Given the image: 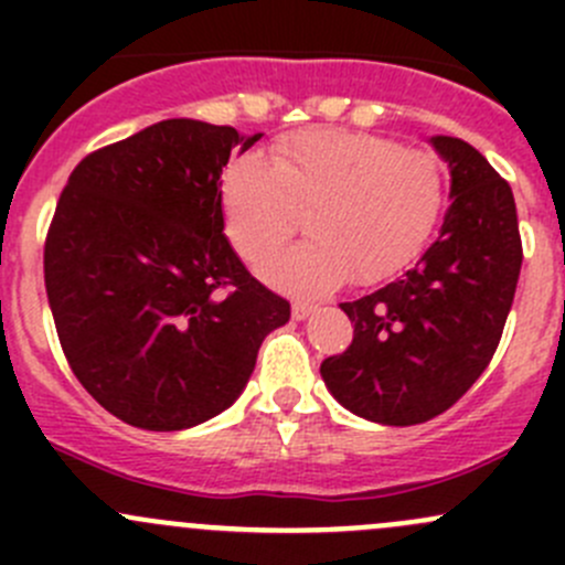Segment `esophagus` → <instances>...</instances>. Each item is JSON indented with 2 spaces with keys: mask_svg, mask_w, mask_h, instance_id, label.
<instances>
[{
  "mask_svg": "<svg viewBox=\"0 0 565 565\" xmlns=\"http://www.w3.org/2000/svg\"><path fill=\"white\" fill-rule=\"evenodd\" d=\"M315 311V303H309V300H295L292 303V317L295 319H306Z\"/></svg>",
  "mask_w": 565,
  "mask_h": 565,
  "instance_id": "esophagus-1",
  "label": "esophagus"
}]
</instances>
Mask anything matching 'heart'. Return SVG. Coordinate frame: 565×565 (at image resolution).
I'll list each match as a JSON object with an SVG mask.
<instances>
[{"instance_id":"heart-1","label":"heart","mask_w":565,"mask_h":565,"mask_svg":"<svg viewBox=\"0 0 565 565\" xmlns=\"http://www.w3.org/2000/svg\"><path fill=\"white\" fill-rule=\"evenodd\" d=\"M446 169L435 152L344 128H311L276 141L270 161L237 156L221 177L226 235L248 262L298 230L309 241L262 265L273 287L324 292L352 273L383 281L424 250L446 210Z\"/></svg>"}]
</instances>
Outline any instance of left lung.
Here are the masks:
<instances>
[{
  "label": "left lung",
  "instance_id": "1",
  "mask_svg": "<svg viewBox=\"0 0 565 565\" xmlns=\"http://www.w3.org/2000/svg\"><path fill=\"white\" fill-rule=\"evenodd\" d=\"M429 145L451 172L440 235L396 281L341 303L352 344L319 374L335 402L385 426L446 413L492 361L522 267L516 204L487 158L454 136Z\"/></svg>",
  "mask_w": 565,
  "mask_h": 565
}]
</instances>
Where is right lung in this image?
Wrapping results in <instances>:
<instances>
[{
	"label": "right lung",
	"mask_w": 565,
	"mask_h": 565,
	"mask_svg": "<svg viewBox=\"0 0 565 565\" xmlns=\"http://www.w3.org/2000/svg\"><path fill=\"white\" fill-rule=\"evenodd\" d=\"M262 134L163 119L73 169L45 237L62 352L89 396L150 431L235 404L289 303L224 235L221 172Z\"/></svg>",
	"instance_id": "1"
}]
</instances>
